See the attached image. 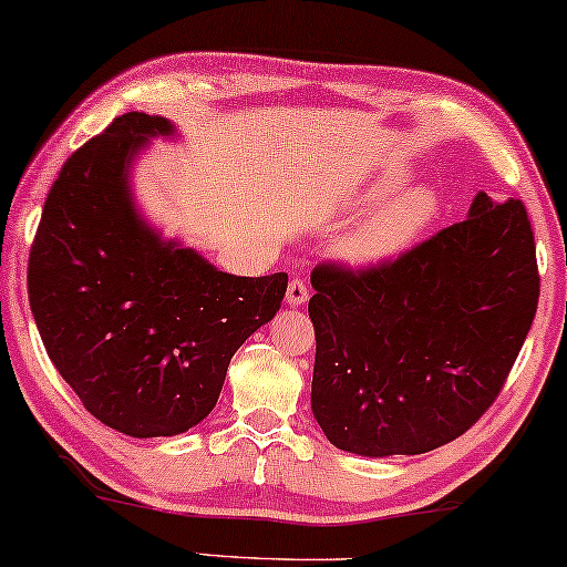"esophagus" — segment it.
Segmentation results:
<instances>
[{"label":"esophagus","instance_id":"34e87169","mask_svg":"<svg viewBox=\"0 0 567 567\" xmlns=\"http://www.w3.org/2000/svg\"><path fill=\"white\" fill-rule=\"evenodd\" d=\"M307 299H309L307 284H303L301 278H293L289 289H286V303H289V307H301V303H307Z\"/></svg>","mask_w":567,"mask_h":567}]
</instances>
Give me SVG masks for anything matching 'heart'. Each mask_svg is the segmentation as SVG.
<instances>
[{
    "mask_svg": "<svg viewBox=\"0 0 567 567\" xmlns=\"http://www.w3.org/2000/svg\"><path fill=\"white\" fill-rule=\"evenodd\" d=\"M408 172L390 169L364 182L347 199V210H368L339 238L334 256L350 268H380L408 254L441 217L443 199L433 185L403 189Z\"/></svg>",
    "mask_w": 567,
    "mask_h": 567,
    "instance_id": "b5f03b06",
    "label": "heart"
}]
</instances>
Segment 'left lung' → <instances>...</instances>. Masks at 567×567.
Returning <instances> with one entry per match:
<instances>
[{"label":"left lung","mask_w":567,"mask_h":567,"mask_svg":"<svg viewBox=\"0 0 567 567\" xmlns=\"http://www.w3.org/2000/svg\"><path fill=\"white\" fill-rule=\"evenodd\" d=\"M311 411L337 449L415 456L472 429L533 327L539 276L519 199L476 193L466 220L370 271L319 266Z\"/></svg>","instance_id":"obj_1"}]
</instances>
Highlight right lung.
I'll return each instance as SVG.
<instances>
[{
	"label": "right lung",
	"instance_id": "obj_1",
	"mask_svg": "<svg viewBox=\"0 0 567 567\" xmlns=\"http://www.w3.org/2000/svg\"><path fill=\"white\" fill-rule=\"evenodd\" d=\"M169 118L128 111L63 164L30 250V309L85 411L132 439L185 433L220 398L246 339L281 309L289 276H233L167 238L132 174Z\"/></svg>",
	"mask_w": 567,
	"mask_h": 567
}]
</instances>
